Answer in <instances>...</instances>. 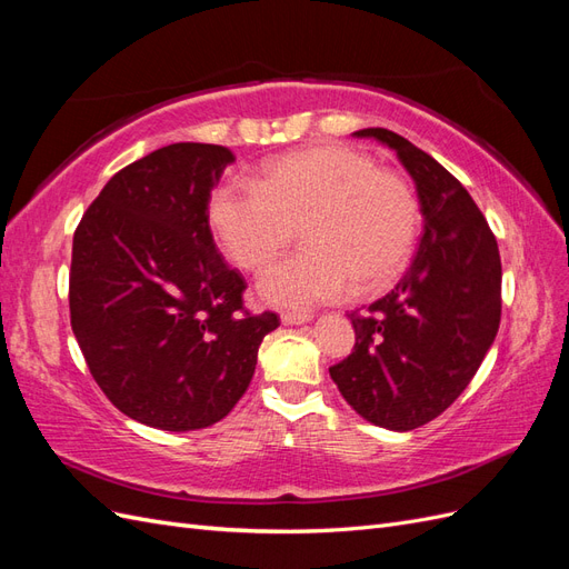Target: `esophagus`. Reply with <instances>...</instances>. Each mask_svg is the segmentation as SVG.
I'll return each instance as SVG.
<instances>
[{
  "label": "esophagus",
  "instance_id": "esophagus-1",
  "mask_svg": "<svg viewBox=\"0 0 569 569\" xmlns=\"http://www.w3.org/2000/svg\"><path fill=\"white\" fill-rule=\"evenodd\" d=\"M313 316L306 313V311H284L282 313V322L284 325H301V322H308Z\"/></svg>",
  "mask_w": 569,
  "mask_h": 569
}]
</instances>
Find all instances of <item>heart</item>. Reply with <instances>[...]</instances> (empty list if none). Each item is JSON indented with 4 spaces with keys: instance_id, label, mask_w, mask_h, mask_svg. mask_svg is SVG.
Returning <instances> with one entry per match:
<instances>
[{
    "instance_id": "1",
    "label": "heart",
    "mask_w": 569,
    "mask_h": 569,
    "mask_svg": "<svg viewBox=\"0 0 569 569\" xmlns=\"http://www.w3.org/2000/svg\"><path fill=\"white\" fill-rule=\"evenodd\" d=\"M209 220L244 270L268 268L299 230L306 247L270 268L258 291L268 303L308 308L347 297L353 284L372 295L399 280L418 242L420 201L370 153L327 142L266 161L253 184L222 182Z\"/></svg>"
}]
</instances>
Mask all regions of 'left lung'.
Returning <instances> with one entry per match:
<instances>
[{
  "label": "left lung",
  "instance_id": "1",
  "mask_svg": "<svg viewBox=\"0 0 569 569\" xmlns=\"http://www.w3.org/2000/svg\"><path fill=\"white\" fill-rule=\"evenodd\" d=\"M353 134L396 151L416 180L425 234L399 284L349 313L353 351L330 375L360 418L408 432L458 399L493 343L501 256L468 189L427 151L385 128Z\"/></svg>",
  "mask_w": 569,
  "mask_h": 569
}]
</instances>
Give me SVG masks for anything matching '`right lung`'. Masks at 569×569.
<instances>
[{
  "label": "right lung",
  "instance_id": "1",
  "mask_svg": "<svg viewBox=\"0 0 569 569\" xmlns=\"http://www.w3.org/2000/svg\"><path fill=\"white\" fill-rule=\"evenodd\" d=\"M234 157L178 142L104 184L73 234L68 306L94 382L128 418L189 432L242 399L278 313L251 316L216 249L209 199Z\"/></svg>",
  "mask_w": 569,
  "mask_h": 569
}]
</instances>
